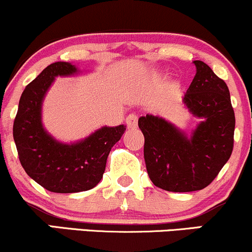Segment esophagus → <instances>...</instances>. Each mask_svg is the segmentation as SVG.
Wrapping results in <instances>:
<instances>
[{
    "label": "esophagus",
    "mask_w": 252,
    "mask_h": 252,
    "mask_svg": "<svg viewBox=\"0 0 252 252\" xmlns=\"http://www.w3.org/2000/svg\"><path fill=\"white\" fill-rule=\"evenodd\" d=\"M126 125L128 128H135L138 126V115L132 113L126 118Z\"/></svg>",
    "instance_id": "obj_1"
}]
</instances>
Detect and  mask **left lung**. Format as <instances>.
I'll return each instance as SVG.
<instances>
[{
  "label": "left lung",
  "mask_w": 252,
  "mask_h": 252,
  "mask_svg": "<svg viewBox=\"0 0 252 252\" xmlns=\"http://www.w3.org/2000/svg\"><path fill=\"white\" fill-rule=\"evenodd\" d=\"M183 102L194 117L202 119L190 137L163 118L140 117L144 158L150 180L158 188L175 193L207 187L233 150L236 119L230 92L221 78L201 61Z\"/></svg>",
  "instance_id": "8db88e82"
}]
</instances>
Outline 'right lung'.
<instances>
[{
	"label": "right lung",
	"instance_id": "obj_1",
	"mask_svg": "<svg viewBox=\"0 0 252 252\" xmlns=\"http://www.w3.org/2000/svg\"><path fill=\"white\" fill-rule=\"evenodd\" d=\"M77 67L56 62L25 88L13 126L19 159L28 176L53 193H78L94 188L103 176L107 157L126 127L103 126L72 144L56 140L41 123L45 94L57 76H71Z\"/></svg>",
	"mask_w": 252,
	"mask_h": 252
}]
</instances>
